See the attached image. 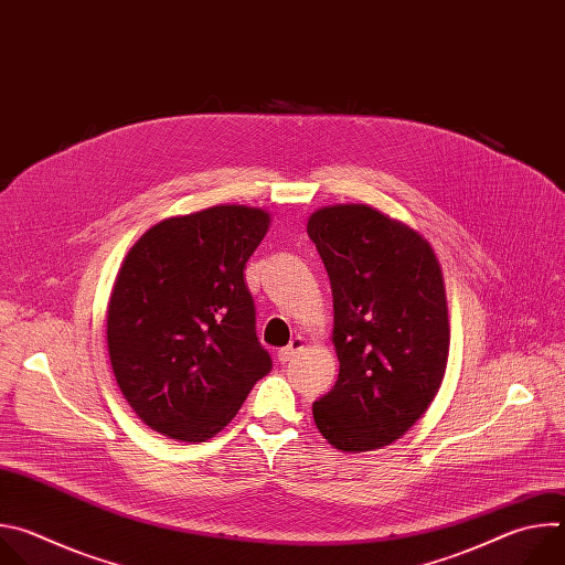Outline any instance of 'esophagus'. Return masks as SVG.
<instances>
[{
    "label": "esophagus",
    "mask_w": 565,
    "mask_h": 565,
    "mask_svg": "<svg viewBox=\"0 0 565 565\" xmlns=\"http://www.w3.org/2000/svg\"><path fill=\"white\" fill-rule=\"evenodd\" d=\"M303 344H306V342H303V338H292L288 347H284V349H279V351H277L279 362H284V364H286V362H290V360H292V358L303 349Z\"/></svg>",
    "instance_id": "esophagus-1"
}]
</instances>
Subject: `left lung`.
Here are the masks:
<instances>
[{
    "label": "left lung",
    "instance_id": "8db88e82",
    "mask_svg": "<svg viewBox=\"0 0 565 565\" xmlns=\"http://www.w3.org/2000/svg\"><path fill=\"white\" fill-rule=\"evenodd\" d=\"M308 236L333 290L335 386L312 418L335 449L373 451L429 409L447 369L445 279L429 241L364 203L310 214Z\"/></svg>",
    "mask_w": 565,
    "mask_h": 565
}]
</instances>
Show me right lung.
Masks as SVG:
<instances>
[{"label":"right lung","mask_w":565,"mask_h":565,"mask_svg":"<svg viewBox=\"0 0 565 565\" xmlns=\"http://www.w3.org/2000/svg\"><path fill=\"white\" fill-rule=\"evenodd\" d=\"M268 227L262 207L214 205L151 225L122 259L107 349L125 399L149 429L205 443L273 369L244 281Z\"/></svg>","instance_id":"obj_1"}]
</instances>
